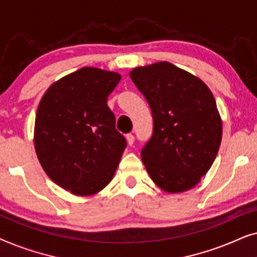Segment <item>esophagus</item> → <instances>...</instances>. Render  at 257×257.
Segmentation results:
<instances>
[{"label": "esophagus", "mask_w": 257, "mask_h": 257, "mask_svg": "<svg viewBox=\"0 0 257 257\" xmlns=\"http://www.w3.org/2000/svg\"><path fill=\"white\" fill-rule=\"evenodd\" d=\"M126 140H127V144L130 146H132L133 144H135V136L133 135H131V133H130V135H127L126 136Z\"/></svg>", "instance_id": "esophagus-1"}]
</instances>
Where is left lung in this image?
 I'll list each match as a JSON object with an SVG mask.
<instances>
[{"instance_id":"1","label":"left lung","mask_w":257,"mask_h":257,"mask_svg":"<svg viewBox=\"0 0 257 257\" xmlns=\"http://www.w3.org/2000/svg\"><path fill=\"white\" fill-rule=\"evenodd\" d=\"M153 115V135L142 160L154 184L167 193L195 187L215 160L222 120L209 87L168 62L130 72Z\"/></svg>"}]
</instances>
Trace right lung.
I'll use <instances>...</instances> for the list:
<instances>
[{
    "mask_svg": "<svg viewBox=\"0 0 257 257\" xmlns=\"http://www.w3.org/2000/svg\"><path fill=\"white\" fill-rule=\"evenodd\" d=\"M118 72L82 68L51 84L38 105L34 145L55 184L80 196L110 184L126 147L107 97Z\"/></svg>",
    "mask_w": 257,
    "mask_h": 257,
    "instance_id": "1",
    "label": "right lung"
}]
</instances>
